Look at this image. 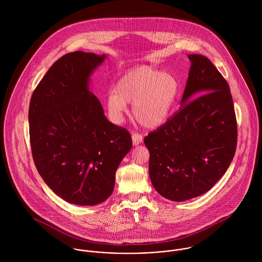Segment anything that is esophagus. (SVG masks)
I'll return each instance as SVG.
<instances>
[{
  "mask_svg": "<svg viewBox=\"0 0 262 262\" xmlns=\"http://www.w3.org/2000/svg\"><path fill=\"white\" fill-rule=\"evenodd\" d=\"M142 140H143L142 135H140V134H138V133H133V134H132V141H133V144H134V145L140 144V143L142 142Z\"/></svg>",
  "mask_w": 262,
  "mask_h": 262,
  "instance_id": "34e87169",
  "label": "esophagus"
}]
</instances>
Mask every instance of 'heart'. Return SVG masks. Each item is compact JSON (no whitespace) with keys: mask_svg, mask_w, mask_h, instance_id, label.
<instances>
[{"mask_svg":"<svg viewBox=\"0 0 262 262\" xmlns=\"http://www.w3.org/2000/svg\"><path fill=\"white\" fill-rule=\"evenodd\" d=\"M181 91L178 77L149 66L129 70L120 77L116 90L109 91L106 107L114 123H121L127 103L133 104L132 114L146 128L162 125L174 107Z\"/></svg>","mask_w":262,"mask_h":262,"instance_id":"obj_1","label":"heart"}]
</instances>
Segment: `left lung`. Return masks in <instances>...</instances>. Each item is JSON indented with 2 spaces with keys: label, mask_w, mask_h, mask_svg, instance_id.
I'll return each mask as SVG.
<instances>
[{
  "label": "left lung",
  "mask_w": 262,
  "mask_h": 262,
  "mask_svg": "<svg viewBox=\"0 0 262 262\" xmlns=\"http://www.w3.org/2000/svg\"><path fill=\"white\" fill-rule=\"evenodd\" d=\"M188 58L191 66L182 107L144 138L151 183L159 194L174 202L210 190L224 176L237 146L228 82L206 56Z\"/></svg>",
  "instance_id": "1"
}]
</instances>
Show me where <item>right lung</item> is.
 <instances>
[{"label":"right lung","mask_w":262,"mask_h":262,"mask_svg":"<svg viewBox=\"0 0 262 262\" xmlns=\"http://www.w3.org/2000/svg\"><path fill=\"white\" fill-rule=\"evenodd\" d=\"M105 57L64 54L40 80L29 106L39 174L58 196L79 206L98 205L112 194L116 170L132 147L130 133L108 121L89 91L90 75Z\"/></svg>","instance_id":"add662e5"}]
</instances>
